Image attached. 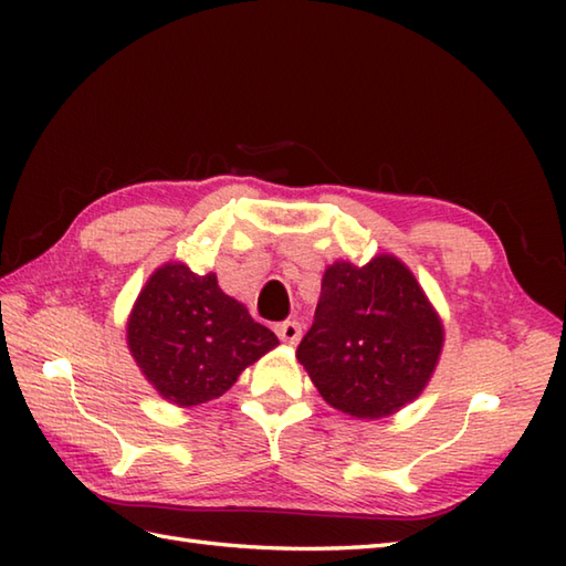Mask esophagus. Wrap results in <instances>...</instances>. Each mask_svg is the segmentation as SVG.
<instances>
[{"label":"esophagus","mask_w":566,"mask_h":566,"mask_svg":"<svg viewBox=\"0 0 566 566\" xmlns=\"http://www.w3.org/2000/svg\"><path fill=\"white\" fill-rule=\"evenodd\" d=\"M274 333L280 335V340L286 345H296L302 340V323L298 321H284V323H276Z\"/></svg>","instance_id":"obj_1"}]
</instances>
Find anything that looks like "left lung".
Instances as JSON below:
<instances>
[{
	"label": "left lung",
	"instance_id": "1",
	"mask_svg": "<svg viewBox=\"0 0 566 566\" xmlns=\"http://www.w3.org/2000/svg\"><path fill=\"white\" fill-rule=\"evenodd\" d=\"M442 340L438 311L399 258L377 255L363 268L338 260L323 274L296 359L333 408L375 420L420 396Z\"/></svg>",
	"mask_w": 566,
	"mask_h": 566
}]
</instances>
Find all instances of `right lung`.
I'll list each match as a JSON object with an SVG mask.
<instances>
[{"instance_id":"right-lung-1","label":"right lung","mask_w":566,"mask_h":566,"mask_svg":"<svg viewBox=\"0 0 566 566\" xmlns=\"http://www.w3.org/2000/svg\"><path fill=\"white\" fill-rule=\"evenodd\" d=\"M128 350L163 399L199 406L233 387L248 365L280 345L216 274L167 262L150 274L126 326Z\"/></svg>"}]
</instances>
